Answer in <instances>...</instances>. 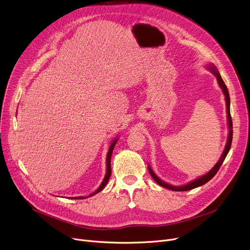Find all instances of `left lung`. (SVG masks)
<instances>
[{"mask_svg":"<svg viewBox=\"0 0 250 250\" xmlns=\"http://www.w3.org/2000/svg\"><path fill=\"white\" fill-rule=\"evenodd\" d=\"M208 70L216 77V80H217V83L220 86V88L222 89V92L225 96V102H226V112H228V124H229V137H228V143H226V146H225V148L219 158V161L217 162V164L211 168V170H209L207 174H204L192 181H190V183H188V185H185V186H181V187H174V186H171V185H168L167 183H165V181H163L160 177H157L156 174L152 171V169L150 168V167L148 166V171L150 173V175L152 176V178L155 180V183L157 185H160L161 187L163 188H166L167 189H171L173 191H186V190H190V189H193L195 188H198L200 186H203L204 184H207L208 181H209L218 171L219 167H221L223 161L225 160L226 155H228L229 149H230V146H231V142H232V120H231V116H230V98H229V89L228 87H226L223 80L221 79V76L220 74L217 72V69L213 65V64H209L208 65Z\"/></svg>","mask_w":250,"mask_h":250,"instance_id":"1","label":"left lung"}]
</instances>
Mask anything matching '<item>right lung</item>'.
Here are the masks:
<instances>
[{"instance_id":"right-lung-1","label":"right lung","mask_w":250,"mask_h":250,"mask_svg":"<svg viewBox=\"0 0 250 250\" xmlns=\"http://www.w3.org/2000/svg\"><path fill=\"white\" fill-rule=\"evenodd\" d=\"M117 143H118V139H116L115 141H113V142L111 143V145L109 146V148H108V151H107V155H106V172H105V176H104V180H103V183L101 184L100 188H99L95 192H93L92 194H89V195H88V196H86V197H90V196L95 195L96 193H98V192L102 191V190L104 189V188L105 187V185L107 184V181H108V179H109V177H110V174H111V168H110V157H111V153H112L113 147H115V146H116V144H117ZM83 198H85V196L73 197V199H83Z\"/></svg>"}]
</instances>
